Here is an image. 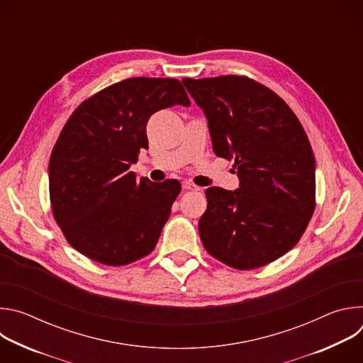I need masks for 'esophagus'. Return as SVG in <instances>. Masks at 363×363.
<instances>
[{
  "label": "esophagus",
  "mask_w": 363,
  "mask_h": 363,
  "mask_svg": "<svg viewBox=\"0 0 363 363\" xmlns=\"http://www.w3.org/2000/svg\"><path fill=\"white\" fill-rule=\"evenodd\" d=\"M182 188L185 189V191H196L198 188L194 185V184H191L189 181H184L182 182Z\"/></svg>",
  "instance_id": "34e87169"
}]
</instances>
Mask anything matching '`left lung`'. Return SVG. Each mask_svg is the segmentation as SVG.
Returning a JSON list of instances; mask_svg holds the SVG:
<instances>
[{
    "mask_svg": "<svg viewBox=\"0 0 363 363\" xmlns=\"http://www.w3.org/2000/svg\"><path fill=\"white\" fill-rule=\"evenodd\" d=\"M203 111L217 157L234 160L235 191L206 188L199 237L237 270L263 267L300 240L316 205V162L287 103L245 76L184 79Z\"/></svg>",
    "mask_w": 363,
    "mask_h": 363,
    "instance_id": "1",
    "label": "left lung"
}]
</instances>
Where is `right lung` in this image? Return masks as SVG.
Here are the masks:
<instances>
[{
    "label": "right lung",
    "mask_w": 363,
    "mask_h": 363,
    "mask_svg": "<svg viewBox=\"0 0 363 363\" xmlns=\"http://www.w3.org/2000/svg\"><path fill=\"white\" fill-rule=\"evenodd\" d=\"M174 105H191L179 80L132 77L84 100L65 125L48 164L51 210L90 260L125 266L157 245L181 184L138 179L129 168L147 149L149 118Z\"/></svg>",
    "instance_id": "obj_1"
}]
</instances>
